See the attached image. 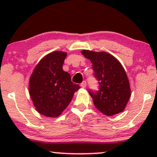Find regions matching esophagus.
<instances>
[{"label": "esophagus", "mask_w": 157, "mask_h": 157, "mask_svg": "<svg viewBox=\"0 0 157 157\" xmlns=\"http://www.w3.org/2000/svg\"><path fill=\"white\" fill-rule=\"evenodd\" d=\"M80 86L82 88H83V89H84V88H86V81H83V82H81Z\"/></svg>", "instance_id": "34e87169"}]
</instances>
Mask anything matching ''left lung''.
I'll list each match as a JSON object with an SVG mask.
<instances>
[{
  "label": "left lung",
  "mask_w": 157,
  "mask_h": 157,
  "mask_svg": "<svg viewBox=\"0 0 157 157\" xmlns=\"http://www.w3.org/2000/svg\"><path fill=\"white\" fill-rule=\"evenodd\" d=\"M92 63L94 76L99 81L97 92L89 91L94 104L106 116L122 112L131 97V88L127 75L116 57L105 52L81 51Z\"/></svg>",
  "instance_id": "8db88e82"
}]
</instances>
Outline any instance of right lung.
Listing matches in <instances>:
<instances>
[{
  "instance_id": "right-lung-1",
  "label": "right lung",
  "mask_w": 157,
  "mask_h": 157,
  "mask_svg": "<svg viewBox=\"0 0 157 157\" xmlns=\"http://www.w3.org/2000/svg\"><path fill=\"white\" fill-rule=\"evenodd\" d=\"M66 55L61 51L48 54L39 61L30 76L29 93L34 106L47 117L60 116L80 88L63 69Z\"/></svg>"
}]
</instances>
